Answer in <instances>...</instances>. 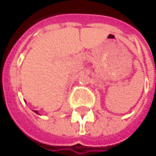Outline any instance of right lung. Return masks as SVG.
Wrapping results in <instances>:
<instances>
[{
  "label": "right lung",
  "instance_id": "obj_1",
  "mask_svg": "<svg viewBox=\"0 0 156 156\" xmlns=\"http://www.w3.org/2000/svg\"><path fill=\"white\" fill-rule=\"evenodd\" d=\"M34 112H35L36 114H39V112H38V111H35V110H34Z\"/></svg>",
  "mask_w": 156,
  "mask_h": 156
}]
</instances>
